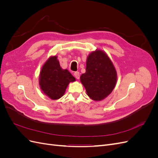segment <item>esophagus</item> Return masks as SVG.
Segmentation results:
<instances>
[{
	"instance_id": "1",
	"label": "esophagus",
	"mask_w": 158,
	"mask_h": 158,
	"mask_svg": "<svg viewBox=\"0 0 158 158\" xmlns=\"http://www.w3.org/2000/svg\"><path fill=\"white\" fill-rule=\"evenodd\" d=\"M74 77L76 79L80 78V73H79V72H75V73H74Z\"/></svg>"
}]
</instances>
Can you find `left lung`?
Segmentation results:
<instances>
[{"label":"left lung","instance_id":"1","mask_svg":"<svg viewBox=\"0 0 158 158\" xmlns=\"http://www.w3.org/2000/svg\"><path fill=\"white\" fill-rule=\"evenodd\" d=\"M80 81L88 96L95 101H101L111 93L117 82V72L103 51L96 50L88 55L85 73L81 75Z\"/></svg>","mask_w":158,"mask_h":158}]
</instances>
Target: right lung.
<instances>
[{"label": "right lung", "mask_w": 158, "mask_h": 158, "mask_svg": "<svg viewBox=\"0 0 158 158\" xmlns=\"http://www.w3.org/2000/svg\"><path fill=\"white\" fill-rule=\"evenodd\" d=\"M76 80L68 70L60 67L57 56H51L43 66L40 76L41 90L51 99H58L64 95L70 82Z\"/></svg>", "instance_id": "add662e5"}]
</instances>
